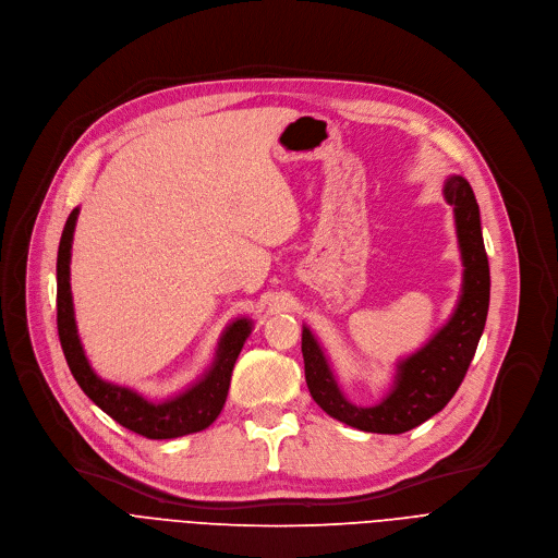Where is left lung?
Wrapping results in <instances>:
<instances>
[{"label": "left lung", "instance_id": "obj_1", "mask_svg": "<svg viewBox=\"0 0 558 558\" xmlns=\"http://www.w3.org/2000/svg\"><path fill=\"white\" fill-rule=\"evenodd\" d=\"M444 197L453 206L458 242L464 265L462 295L451 320L415 354L397 365L395 386L377 405H354L339 390L331 367L314 339L303 327L305 379L314 401L323 411L352 428L365 433L399 435L411 430L451 401L458 392L475 354L489 312V259L480 229V208L464 177L453 174L444 183Z\"/></svg>", "mask_w": 558, "mask_h": 558}]
</instances>
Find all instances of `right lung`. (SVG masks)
<instances>
[{
    "label": "right lung",
    "instance_id": "1",
    "mask_svg": "<svg viewBox=\"0 0 558 558\" xmlns=\"http://www.w3.org/2000/svg\"><path fill=\"white\" fill-rule=\"evenodd\" d=\"M78 208H73L66 217V225L58 246V337L69 363L73 379L78 381L83 392L121 426L147 437V439H172L208 428L225 408L233 365L238 354L251 333V320L238 318L221 333L215 361L208 373L185 392L170 397L166 401H147L138 392L102 381L87 361L85 350L78 339L76 318H73V301L69 284V263L71 242L76 231Z\"/></svg>",
    "mask_w": 558,
    "mask_h": 558
}]
</instances>
